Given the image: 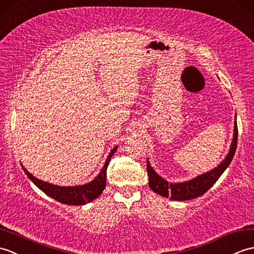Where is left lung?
<instances>
[{
  "instance_id": "obj_1",
  "label": "left lung",
  "mask_w": 254,
  "mask_h": 254,
  "mask_svg": "<svg viewBox=\"0 0 254 254\" xmlns=\"http://www.w3.org/2000/svg\"><path fill=\"white\" fill-rule=\"evenodd\" d=\"M237 139H238V128L237 122L235 121L234 126V138L230 149L226 157L219 163L217 167L213 168L210 172H206L202 175H199L195 178L188 180L184 183H168L163 177L157 174L153 167L150 165L148 160L146 164V171L149 175V186L154 192L159 193L165 198H170L171 200L176 201H187L204 194L212 186L216 183V180L221 177V175L229 166L233 157L235 155L236 148H237Z\"/></svg>"
}]
</instances>
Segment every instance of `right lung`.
I'll list each match as a JSON object with an SVG mask.
<instances>
[{"mask_svg":"<svg viewBox=\"0 0 254 254\" xmlns=\"http://www.w3.org/2000/svg\"><path fill=\"white\" fill-rule=\"evenodd\" d=\"M117 148L118 146L116 145L115 148H113L111 150L108 159L105 161V164L102 167V170L98 174V176L90 183L84 185L69 186V187L56 186L53 184L43 182V180L32 176V175L22 166V164L21 167L26 173L28 178H29L39 189L42 190L44 193L51 196L52 199L61 202V203L68 205H83L93 201L94 199H97L98 196L102 193V191L104 190L106 186V170H108L109 162L113 154L116 152Z\"/></svg>","mask_w":254,"mask_h":254,"instance_id":"1","label":"right lung"}]
</instances>
